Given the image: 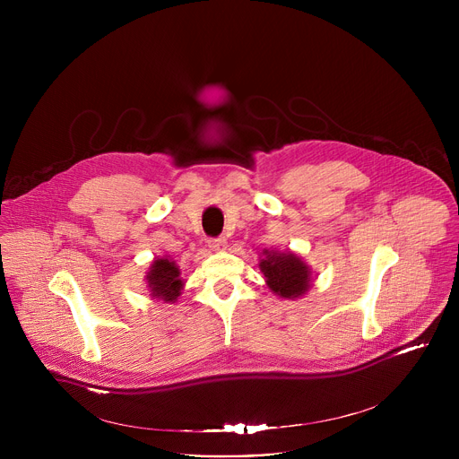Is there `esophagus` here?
Listing matches in <instances>:
<instances>
[{
  "instance_id": "esophagus-1",
  "label": "esophagus",
  "mask_w": 459,
  "mask_h": 459,
  "mask_svg": "<svg viewBox=\"0 0 459 459\" xmlns=\"http://www.w3.org/2000/svg\"><path fill=\"white\" fill-rule=\"evenodd\" d=\"M209 247H211V250H223L225 247H227V239H225V236H220V238H212V239H209Z\"/></svg>"
}]
</instances>
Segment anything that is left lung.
Returning <instances> with one entry per match:
<instances>
[{
    "instance_id": "8db88e82",
    "label": "left lung",
    "mask_w": 459,
    "mask_h": 459,
    "mask_svg": "<svg viewBox=\"0 0 459 459\" xmlns=\"http://www.w3.org/2000/svg\"><path fill=\"white\" fill-rule=\"evenodd\" d=\"M259 269L265 276L269 289L280 298H299L310 287V269L294 252L265 250L259 259Z\"/></svg>"
}]
</instances>
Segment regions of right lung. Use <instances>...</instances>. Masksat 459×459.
<instances>
[{"label":"right lung","instance_id":"right-lung-1","mask_svg":"<svg viewBox=\"0 0 459 459\" xmlns=\"http://www.w3.org/2000/svg\"><path fill=\"white\" fill-rule=\"evenodd\" d=\"M147 287L152 298L174 303L183 289V280L179 278V269L174 261L169 257L154 259L151 271L147 273Z\"/></svg>","mask_w":459,"mask_h":459}]
</instances>
